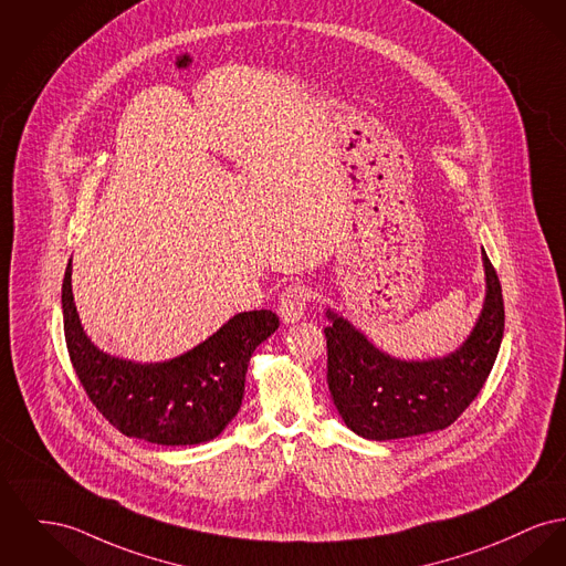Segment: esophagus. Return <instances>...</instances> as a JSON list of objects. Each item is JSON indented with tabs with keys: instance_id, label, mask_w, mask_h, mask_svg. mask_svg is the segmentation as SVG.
Returning a JSON list of instances; mask_svg holds the SVG:
<instances>
[{
	"instance_id": "esophagus-1",
	"label": "esophagus",
	"mask_w": 566,
	"mask_h": 566,
	"mask_svg": "<svg viewBox=\"0 0 566 566\" xmlns=\"http://www.w3.org/2000/svg\"><path fill=\"white\" fill-rule=\"evenodd\" d=\"M305 305H307V295H305V289L300 284H293L289 286L282 297H280V318L282 323L286 325H293V323H300L301 318L305 316Z\"/></svg>"
}]
</instances>
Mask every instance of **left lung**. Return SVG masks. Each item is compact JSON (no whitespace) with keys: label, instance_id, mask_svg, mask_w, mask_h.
<instances>
[{"label":"left lung","instance_id":"1","mask_svg":"<svg viewBox=\"0 0 566 566\" xmlns=\"http://www.w3.org/2000/svg\"><path fill=\"white\" fill-rule=\"evenodd\" d=\"M485 300L464 342L444 357L399 359L348 318L325 312L327 382L342 421L367 440H396L449 428L483 389L499 357L504 303L485 250Z\"/></svg>","mask_w":566,"mask_h":566}]
</instances>
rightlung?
<instances>
[{
	"mask_svg": "<svg viewBox=\"0 0 566 566\" xmlns=\"http://www.w3.org/2000/svg\"><path fill=\"white\" fill-rule=\"evenodd\" d=\"M67 353L85 394L111 426L163 447L209 442L239 412L252 353L280 327L271 310L241 312L195 348L140 364L101 350L83 329L72 295V259L62 286Z\"/></svg>",
	"mask_w": 566,
	"mask_h": 566,
	"instance_id": "add662e5",
	"label": "right lung"
}]
</instances>
